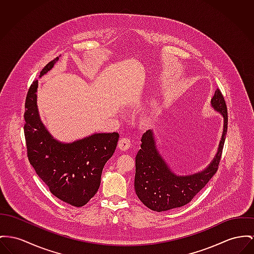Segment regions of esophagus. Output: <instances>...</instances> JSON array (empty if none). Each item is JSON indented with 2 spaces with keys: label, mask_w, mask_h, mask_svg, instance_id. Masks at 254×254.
Segmentation results:
<instances>
[{
  "label": "esophagus",
  "mask_w": 254,
  "mask_h": 254,
  "mask_svg": "<svg viewBox=\"0 0 254 254\" xmlns=\"http://www.w3.org/2000/svg\"><path fill=\"white\" fill-rule=\"evenodd\" d=\"M131 147V139L128 137H122L119 141V148L122 151H126Z\"/></svg>",
  "instance_id": "34e87169"
}]
</instances>
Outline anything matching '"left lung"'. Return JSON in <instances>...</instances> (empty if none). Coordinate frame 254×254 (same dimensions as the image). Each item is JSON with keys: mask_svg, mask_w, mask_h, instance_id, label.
<instances>
[{"mask_svg": "<svg viewBox=\"0 0 254 254\" xmlns=\"http://www.w3.org/2000/svg\"><path fill=\"white\" fill-rule=\"evenodd\" d=\"M211 104L223 117V133L216 157L201 172L186 176L174 174L156 149L152 131L142 135L140 149L135 156V190L139 200L153 211L163 212L186 205L219 169L228 125L226 103L219 88Z\"/></svg>", "mask_w": 254, "mask_h": 254, "instance_id": "1", "label": "left lung"}]
</instances>
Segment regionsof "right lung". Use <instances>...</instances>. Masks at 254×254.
Segmentation results:
<instances>
[{
    "mask_svg": "<svg viewBox=\"0 0 254 254\" xmlns=\"http://www.w3.org/2000/svg\"><path fill=\"white\" fill-rule=\"evenodd\" d=\"M59 57L48 63L40 76L51 70ZM37 80L30 86L24 113L27 155L40 179L61 200L82 207L97 192L103 168L115 152L119 134L97 133L72 143L53 138L38 116Z\"/></svg>",
    "mask_w": 254,
    "mask_h": 254,
    "instance_id": "add662e5",
    "label": "right lung"
}]
</instances>
